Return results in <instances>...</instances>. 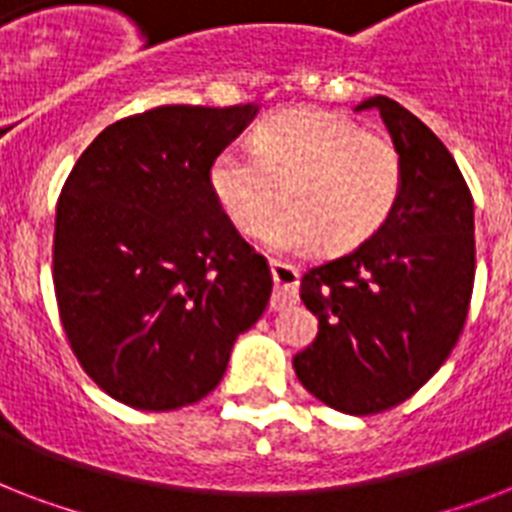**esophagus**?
Masks as SVG:
<instances>
[{"label": "esophagus", "instance_id": "34e87169", "mask_svg": "<svg viewBox=\"0 0 512 512\" xmlns=\"http://www.w3.org/2000/svg\"><path fill=\"white\" fill-rule=\"evenodd\" d=\"M271 276L273 284H276V295L271 300L273 311H281V308L297 303V281H300L297 268L281 263V260H271Z\"/></svg>", "mask_w": 512, "mask_h": 512}]
</instances>
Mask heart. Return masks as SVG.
Here are the masks:
<instances>
[{"mask_svg":"<svg viewBox=\"0 0 512 512\" xmlns=\"http://www.w3.org/2000/svg\"><path fill=\"white\" fill-rule=\"evenodd\" d=\"M285 191L281 192L280 188ZM209 188L239 231L255 233L287 193L292 207L263 228L276 252L353 249L388 220L401 191V156L382 135L324 108H284L252 135V151L225 146Z\"/></svg>","mask_w":512,"mask_h":512,"instance_id":"1","label":"heart"}]
</instances>
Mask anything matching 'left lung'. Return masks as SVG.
<instances>
[{"mask_svg":"<svg viewBox=\"0 0 512 512\" xmlns=\"http://www.w3.org/2000/svg\"><path fill=\"white\" fill-rule=\"evenodd\" d=\"M366 108L401 156V191L380 231L300 279L319 335L292 361L305 390L345 414L385 412L441 369L476 276L473 196L452 154L396 100L374 95L356 111Z\"/></svg>","mask_w":512,"mask_h":512,"instance_id":"8db88e82","label":"left lung"}]
</instances>
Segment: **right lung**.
<instances>
[{
	"instance_id": "right-lung-1",
	"label": "right lung",
	"mask_w": 512,
	"mask_h": 512,
	"mask_svg": "<svg viewBox=\"0 0 512 512\" xmlns=\"http://www.w3.org/2000/svg\"><path fill=\"white\" fill-rule=\"evenodd\" d=\"M260 106H159L92 140L55 217L52 279L84 372L143 412L196 404L271 300L263 255L209 188Z\"/></svg>"
}]
</instances>
